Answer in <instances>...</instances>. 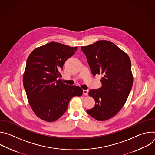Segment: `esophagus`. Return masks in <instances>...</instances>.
Listing matches in <instances>:
<instances>
[{
	"label": "esophagus",
	"instance_id": "obj_1",
	"mask_svg": "<svg viewBox=\"0 0 155 155\" xmlns=\"http://www.w3.org/2000/svg\"><path fill=\"white\" fill-rule=\"evenodd\" d=\"M87 94H88V90H83V94L84 95H85V96H87Z\"/></svg>",
	"mask_w": 155,
	"mask_h": 155
}]
</instances>
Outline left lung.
Returning a JSON list of instances; mask_svg holds the SVG:
<instances>
[{"mask_svg":"<svg viewBox=\"0 0 155 155\" xmlns=\"http://www.w3.org/2000/svg\"><path fill=\"white\" fill-rule=\"evenodd\" d=\"M81 49L93 75L102 76V87L88 93L96 104L86 112L98 121L107 120L117 114L131 91L133 77L130 60L114 43L107 40H99Z\"/></svg>","mask_w":155,"mask_h":155,"instance_id":"8db88e82","label":"left lung"}]
</instances>
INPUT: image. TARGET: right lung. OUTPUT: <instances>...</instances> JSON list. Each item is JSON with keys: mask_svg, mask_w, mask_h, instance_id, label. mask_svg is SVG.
<instances>
[{"mask_svg": "<svg viewBox=\"0 0 155 155\" xmlns=\"http://www.w3.org/2000/svg\"><path fill=\"white\" fill-rule=\"evenodd\" d=\"M77 47L52 41L34 50L29 56L23 84L33 112L43 120L53 122L67 110L70 100L80 96L83 90L64 83L59 72Z\"/></svg>", "mask_w": 155, "mask_h": 155, "instance_id": "1", "label": "right lung"}]
</instances>
